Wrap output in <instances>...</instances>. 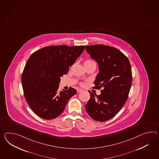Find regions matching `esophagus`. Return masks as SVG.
Segmentation results:
<instances>
[{
  "mask_svg": "<svg viewBox=\"0 0 159 159\" xmlns=\"http://www.w3.org/2000/svg\"><path fill=\"white\" fill-rule=\"evenodd\" d=\"M83 91V89H77V92L78 93H80Z\"/></svg>",
  "mask_w": 159,
  "mask_h": 159,
  "instance_id": "obj_1",
  "label": "esophagus"
}]
</instances>
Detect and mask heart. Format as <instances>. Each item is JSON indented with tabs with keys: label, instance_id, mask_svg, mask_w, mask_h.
I'll return each instance as SVG.
<instances>
[{
	"label": "heart",
	"instance_id": "obj_1",
	"mask_svg": "<svg viewBox=\"0 0 159 159\" xmlns=\"http://www.w3.org/2000/svg\"><path fill=\"white\" fill-rule=\"evenodd\" d=\"M94 64V65H95L96 66V64H95V62H94L93 61V60H86L84 62V64Z\"/></svg>",
	"mask_w": 159,
	"mask_h": 159
}]
</instances>
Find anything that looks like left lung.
Listing matches in <instances>:
<instances>
[{"label":"left lung","mask_w":159,"mask_h":159,"mask_svg":"<svg viewBox=\"0 0 159 159\" xmlns=\"http://www.w3.org/2000/svg\"><path fill=\"white\" fill-rule=\"evenodd\" d=\"M85 50L99 66L93 87H103L99 95L89 91L90 99L85 110L94 120L104 122L115 116L128 99L132 83L131 66L128 57L115 48L94 45L86 46Z\"/></svg>","instance_id":"obj_1"}]
</instances>
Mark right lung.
I'll list each match as a JSON object with an SVG mask.
<instances>
[{
	"instance_id": "right-lung-1",
	"label": "right lung",
	"mask_w": 159,
	"mask_h": 159,
	"mask_svg": "<svg viewBox=\"0 0 159 159\" xmlns=\"http://www.w3.org/2000/svg\"><path fill=\"white\" fill-rule=\"evenodd\" d=\"M84 46L45 47L31 54L22 75L24 96L38 116L52 120L62 114L75 89L58 91L60 78L84 50Z\"/></svg>"
}]
</instances>
